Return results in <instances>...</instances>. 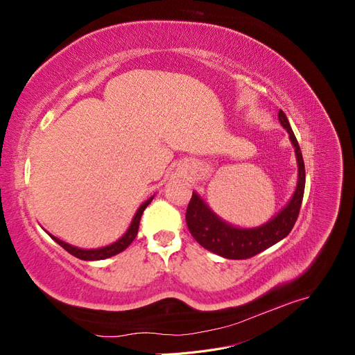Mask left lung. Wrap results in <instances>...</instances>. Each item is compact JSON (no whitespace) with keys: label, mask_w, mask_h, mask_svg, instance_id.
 <instances>
[{"label":"left lung","mask_w":355,"mask_h":355,"mask_svg":"<svg viewBox=\"0 0 355 355\" xmlns=\"http://www.w3.org/2000/svg\"><path fill=\"white\" fill-rule=\"evenodd\" d=\"M278 120L288 133L297 159V185L293 197L290 198L286 207L277 216L262 225V227L237 228L222 220L202 201L197 192H192L185 216L187 225L192 237L204 249L222 257H227V259H249V257L266 250L268 247L287 237L288 232L295 227L305 191V164L296 136L282 110L278 111Z\"/></svg>","instance_id":"left-lung-1"}]
</instances>
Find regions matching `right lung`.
<instances>
[{
	"mask_svg": "<svg viewBox=\"0 0 355 355\" xmlns=\"http://www.w3.org/2000/svg\"><path fill=\"white\" fill-rule=\"evenodd\" d=\"M153 198H154V197L146 200V201L142 204V206L137 209V211H136V214H135V218H133V220H132V223H130V227H128L127 232L123 235V237H121L120 240L112 243V244H110V245H106V247H101V249H90V250H87V249H78V247H73V245H71V244H68V243H65V241H62V240L56 239L55 235H51V234H49V235H50V237H51L53 240H55L59 245H62L63 249H65L68 253H71V254L75 256V257H78V259H83V261H101V259H106V257H111V256H114V254H118L120 252L125 250L127 247L132 244V241L136 239V235H137L139 223H141L142 213H144V210L148 207V204L153 201Z\"/></svg>",
	"mask_w": 355,
	"mask_h": 355,
	"instance_id": "1",
	"label": "right lung"
}]
</instances>
